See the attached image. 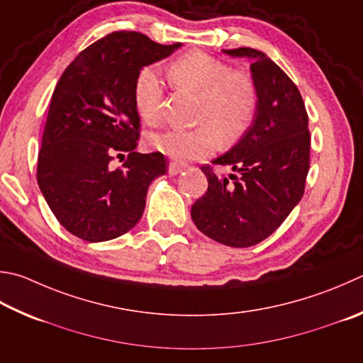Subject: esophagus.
<instances>
[{"instance_id":"34e87169","label":"esophagus","mask_w":363,"mask_h":363,"mask_svg":"<svg viewBox=\"0 0 363 363\" xmlns=\"http://www.w3.org/2000/svg\"><path fill=\"white\" fill-rule=\"evenodd\" d=\"M182 169H184V164H179V163L173 162V163H169V167H168V174L176 176V174H179Z\"/></svg>"}]
</instances>
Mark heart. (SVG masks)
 Returning a JSON list of instances; mask_svg holds the SVG:
<instances>
[{
    "label": "heart",
    "instance_id": "obj_1",
    "mask_svg": "<svg viewBox=\"0 0 363 363\" xmlns=\"http://www.w3.org/2000/svg\"><path fill=\"white\" fill-rule=\"evenodd\" d=\"M168 81L176 90L196 96L194 130H168L149 140L150 147L176 162L201 159L223 144L238 141L250 127L257 111V89L245 72L232 71L204 52H189L168 67ZM138 116L147 125L162 117L163 87L152 68L138 74L133 87Z\"/></svg>",
    "mask_w": 363,
    "mask_h": 363
}]
</instances>
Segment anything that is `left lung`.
Instances as JSON below:
<instances>
[{
    "label": "left lung",
    "instance_id": "8db88e82",
    "mask_svg": "<svg viewBox=\"0 0 363 363\" xmlns=\"http://www.w3.org/2000/svg\"><path fill=\"white\" fill-rule=\"evenodd\" d=\"M222 52L250 60L257 111L240 141L213 160L233 173L219 177L213 167H201L208 190L190 214L211 240L249 247L268 238L301 200L311 138L300 91L272 58L249 48Z\"/></svg>",
    "mask_w": 363,
    "mask_h": 363
}]
</instances>
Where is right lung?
Wrapping results in <instances>:
<instances>
[{
  "mask_svg": "<svg viewBox=\"0 0 363 363\" xmlns=\"http://www.w3.org/2000/svg\"><path fill=\"white\" fill-rule=\"evenodd\" d=\"M182 44L162 45L116 31L82 50L58 81L38 157V186L57 220L77 238L100 242L140 222L150 182L167 173L163 154L135 152L140 116L133 87L144 67ZM128 153L122 169L108 163Z\"/></svg>",
  "mask_w": 363,
  "mask_h": 363,
  "instance_id": "obj_1",
  "label": "right lung"
}]
</instances>
